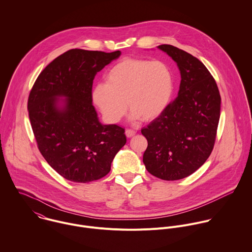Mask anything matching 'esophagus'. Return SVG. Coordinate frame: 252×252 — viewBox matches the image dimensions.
<instances>
[{"mask_svg":"<svg viewBox=\"0 0 252 252\" xmlns=\"http://www.w3.org/2000/svg\"><path fill=\"white\" fill-rule=\"evenodd\" d=\"M125 134H126V136L128 138H132V137H134L136 135V131L135 130H131V129H127L125 131Z\"/></svg>","mask_w":252,"mask_h":252,"instance_id":"esophagus-1","label":"esophagus"}]
</instances>
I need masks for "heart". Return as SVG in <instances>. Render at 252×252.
Masks as SVG:
<instances>
[{
  "label": "heart",
  "instance_id": "heart-1",
  "mask_svg": "<svg viewBox=\"0 0 252 252\" xmlns=\"http://www.w3.org/2000/svg\"><path fill=\"white\" fill-rule=\"evenodd\" d=\"M171 69L161 61L126 58L115 64L92 90V101L109 123L131 109L133 120L151 121L168 108L174 93ZM127 105H126V103Z\"/></svg>",
  "mask_w": 252,
  "mask_h": 252
}]
</instances>
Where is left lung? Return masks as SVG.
Here are the masks:
<instances>
[{
    "instance_id": "left-lung-1",
    "label": "left lung",
    "mask_w": 252,
    "mask_h": 252,
    "mask_svg": "<svg viewBox=\"0 0 252 252\" xmlns=\"http://www.w3.org/2000/svg\"><path fill=\"white\" fill-rule=\"evenodd\" d=\"M157 47L177 63L181 80L176 100L142 129L147 140L143 161L158 179L181 180L197 171L213 151L221 98L200 60L170 44Z\"/></svg>"
}]
</instances>
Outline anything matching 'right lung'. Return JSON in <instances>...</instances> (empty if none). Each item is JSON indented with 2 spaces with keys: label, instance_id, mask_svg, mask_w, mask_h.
<instances>
[{
  "label": "right lung",
  "instance_id": "add662e5",
  "mask_svg": "<svg viewBox=\"0 0 252 252\" xmlns=\"http://www.w3.org/2000/svg\"><path fill=\"white\" fill-rule=\"evenodd\" d=\"M121 55L71 49L39 73L28 111L38 149L60 176L73 182L100 180L126 144L125 130L104 125L92 105L97 72Z\"/></svg>",
  "mask_w": 252,
  "mask_h": 252
}]
</instances>
